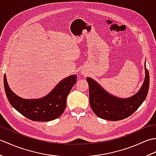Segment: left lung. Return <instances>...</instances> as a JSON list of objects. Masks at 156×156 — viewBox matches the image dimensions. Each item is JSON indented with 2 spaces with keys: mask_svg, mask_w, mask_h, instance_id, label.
Returning <instances> with one entry per match:
<instances>
[{
  "mask_svg": "<svg viewBox=\"0 0 156 156\" xmlns=\"http://www.w3.org/2000/svg\"><path fill=\"white\" fill-rule=\"evenodd\" d=\"M145 77L141 89L128 98H119L106 92L97 82L87 78L92 110L98 117L108 121H119L129 117L146 98L150 87V75L145 63Z\"/></svg>",
  "mask_w": 156,
  "mask_h": 156,
  "instance_id": "left-lung-1",
  "label": "left lung"
}]
</instances>
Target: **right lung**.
I'll return each mask as SVG.
<instances>
[{
  "label": "right lung",
  "instance_id": "obj_1",
  "mask_svg": "<svg viewBox=\"0 0 156 156\" xmlns=\"http://www.w3.org/2000/svg\"><path fill=\"white\" fill-rule=\"evenodd\" d=\"M76 82V75L64 78L45 97L24 99L16 96L10 89L4 76L6 97L16 111L31 121H49L60 117L66 107V98Z\"/></svg>",
  "mask_w": 156,
  "mask_h": 156
}]
</instances>
